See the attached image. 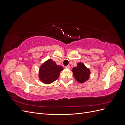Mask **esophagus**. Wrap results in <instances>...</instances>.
<instances>
[{
	"label": "esophagus",
	"instance_id": "1",
	"mask_svg": "<svg viewBox=\"0 0 125 125\" xmlns=\"http://www.w3.org/2000/svg\"><path fill=\"white\" fill-rule=\"evenodd\" d=\"M65 68H66V69H70V66H69V65H68V66H66V67H65Z\"/></svg>",
	"mask_w": 125,
	"mask_h": 125
}]
</instances>
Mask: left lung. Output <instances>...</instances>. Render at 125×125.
Segmentation results:
<instances>
[{"instance_id": "1", "label": "left lung", "mask_w": 125, "mask_h": 125, "mask_svg": "<svg viewBox=\"0 0 125 125\" xmlns=\"http://www.w3.org/2000/svg\"><path fill=\"white\" fill-rule=\"evenodd\" d=\"M72 71L73 72L74 78L81 83H84L89 79L90 71L83 63H78L77 66L73 67Z\"/></svg>"}]
</instances>
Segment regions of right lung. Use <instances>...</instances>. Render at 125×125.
I'll use <instances>...</instances> for the list:
<instances>
[{"label": "right lung", "instance_id": "1", "mask_svg": "<svg viewBox=\"0 0 125 125\" xmlns=\"http://www.w3.org/2000/svg\"><path fill=\"white\" fill-rule=\"evenodd\" d=\"M63 69L61 66L56 65L51 59L41 65L39 70L40 80L45 84H50L58 79L60 73Z\"/></svg>", "mask_w": 125, "mask_h": 125}]
</instances>
